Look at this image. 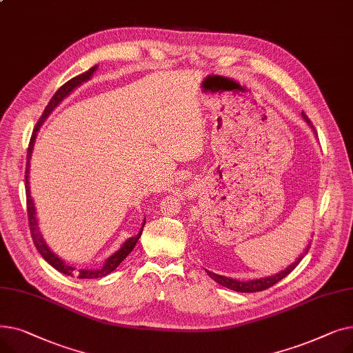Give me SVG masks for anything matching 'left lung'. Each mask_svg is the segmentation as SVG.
Returning <instances> with one entry per match:
<instances>
[{
    "instance_id": "obj_1",
    "label": "left lung",
    "mask_w": 353,
    "mask_h": 353,
    "mask_svg": "<svg viewBox=\"0 0 353 353\" xmlns=\"http://www.w3.org/2000/svg\"><path fill=\"white\" fill-rule=\"evenodd\" d=\"M302 117H303V120L309 124V127L313 130L314 136H318L316 130H314L313 124L310 123V120L307 119V116L303 113V111H302ZM309 248H310V242H309V245H306V248L303 249V253H301V254H299V257L296 259V261H294L292 265H289L285 270H282V272H279V273H276V274H272V276H268V277H261V279H254V281L243 282V281H236V279H232V277H226V276H221V274H216V273H213V272H210V270H206V272H208V274L212 277V279H213L214 282H217L219 285L225 286V288H228V289H232V290H234V292H242V293L261 292V290L269 289L270 286H273V285H276V283L279 282V281H282L283 277H286V276H288V274H289V273H290L296 266L299 265V262L302 261L303 256L307 253Z\"/></svg>"
}]
</instances>
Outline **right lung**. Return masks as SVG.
Here are the masks:
<instances>
[{
  "mask_svg": "<svg viewBox=\"0 0 353 353\" xmlns=\"http://www.w3.org/2000/svg\"><path fill=\"white\" fill-rule=\"evenodd\" d=\"M97 70V65L91 67L88 71L80 74V76L74 77L71 80H68L64 85H61L57 91H55V94L52 96V99L50 100V103L47 104L44 113L40 119V121L37 123L34 132H32V136H31V140H30V145H28V152H27V169H26V193H27V213H28V221H30V230H31V237H32V242L37 248V250L40 252V254L43 256L44 261L51 265L55 270L61 272L63 274H67V276H76L79 277V279H100V277H104L107 274H110L111 272H113L114 269L119 268V265L124 261V259L130 254V252H132L137 243V240L140 239L141 236V232H143V228L145 225V217L143 220V225H141V229L139 230V233L133 237H128L125 242L120 246L119 250H116L113 254L108 256L103 266L100 268H94V269H76L74 266L68 265L65 261H63V259L57 254L54 253L48 245L46 243V240L40 232V228H39V220H37V212H35V206H34V201H32V197H31V190H30V181H28V173H30V160H31V153L34 150V143H35V139H37V133H39L40 127L43 125V123L47 120V117L52 113V110L57 107L67 96H70L71 92L76 90L77 87H80L83 83L88 81L92 74H94V71Z\"/></svg>",
  "mask_w": 353,
  "mask_h": 353,
  "instance_id": "add662e5",
  "label": "right lung"
}]
</instances>
